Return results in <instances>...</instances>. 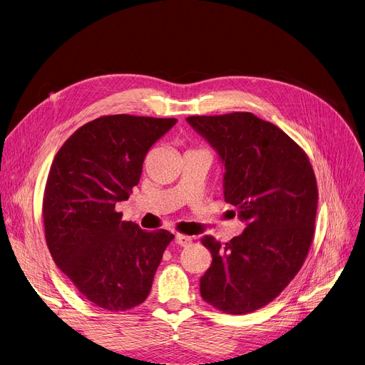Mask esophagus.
Returning <instances> with one entry per match:
<instances>
[{"instance_id": "34e87169", "label": "esophagus", "mask_w": 365, "mask_h": 365, "mask_svg": "<svg viewBox=\"0 0 365 365\" xmlns=\"http://www.w3.org/2000/svg\"><path fill=\"white\" fill-rule=\"evenodd\" d=\"M175 240H176V243H178L179 246H187V245L192 243V237H189V236H186V235H180V233H178V235L175 236Z\"/></svg>"}]
</instances>
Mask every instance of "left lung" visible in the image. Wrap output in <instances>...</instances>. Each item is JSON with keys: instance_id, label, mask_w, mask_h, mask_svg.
<instances>
[{"instance_id": "8db88e82", "label": "left lung", "mask_w": 365, "mask_h": 365, "mask_svg": "<svg viewBox=\"0 0 365 365\" xmlns=\"http://www.w3.org/2000/svg\"><path fill=\"white\" fill-rule=\"evenodd\" d=\"M186 120L218 151L225 201L247 222L224 245L201 239L212 255L201 295L228 314L256 312L294 279L313 243L319 192L310 160L284 130L250 112Z\"/></svg>"}]
</instances>
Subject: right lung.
I'll return each instance as SVG.
<instances>
[{
  "label": "right lung",
  "instance_id": "add662e5",
  "mask_svg": "<svg viewBox=\"0 0 365 365\" xmlns=\"http://www.w3.org/2000/svg\"><path fill=\"white\" fill-rule=\"evenodd\" d=\"M176 122L101 116L78 128L52 161L42 204L46 245L56 267L97 307L125 312L144 303L175 239L168 230L123 221L115 207L140 183L148 150Z\"/></svg>",
  "mask_w": 365,
  "mask_h": 365
}]
</instances>
